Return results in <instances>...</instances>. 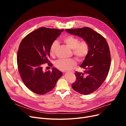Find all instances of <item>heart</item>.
Wrapping results in <instances>:
<instances>
[{"label": "heart", "mask_w": 126, "mask_h": 126, "mask_svg": "<svg viewBox=\"0 0 126 126\" xmlns=\"http://www.w3.org/2000/svg\"><path fill=\"white\" fill-rule=\"evenodd\" d=\"M63 42L72 49V53L79 61H82L86 57L89 52V45L86 41L80 42L79 39L72 35H66L62 38ZM58 46V42L55 40L52 43L49 49V54L54 56ZM74 59H59L55 63V66L62 71L68 70L76 65Z\"/></svg>", "instance_id": "heart-1"}]
</instances>
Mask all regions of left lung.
<instances>
[{
	"label": "left lung",
	"mask_w": 126,
	"mask_h": 126,
	"mask_svg": "<svg viewBox=\"0 0 126 126\" xmlns=\"http://www.w3.org/2000/svg\"><path fill=\"white\" fill-rule=\"evenodd\" d=\"M65 31L82 38L88 43L89 52L80 66L85 70L75 72L76 81L72 88L81 94H90L101 86L108 74L111 64L109 45L104 37L91 28Z\"/></svg>",
	"instance_id": "obj_1"
}]
</instances>
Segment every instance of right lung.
Returning a JSON list of instances; mask_svg holds the SVG:
<instances>
[{
    "label": "right lung",
    "instance_id": "add662e5",
    "mask_svg": "<svg viewBox=\"0 0 126 126\" xmlns=\"http://www.w3.org/2000/svg\"><path fill=\"white\" fill-rule=\"evenodd\" d=\"M64 30L40 28L26 36L18 48V69L25 85L38 94H44L52 90L62 72L54 67L52 71H44L42 66L48 63L52 43Z\"/></svg>",
    "mask_w": 126,
    "mask_h": 126
}]
</instances>
